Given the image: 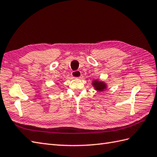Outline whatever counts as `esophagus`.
I'll return each mask as SVG.
<instances>
[{
	"instance_id": "1",
	"label": "esophagus",
	"mask_w": 157,
	"mask_h": 157,
	"mask_svg": "<svg viewBox=\"0 0 157 157\" xmlns=\"http://www.w3.org/2000/svg\"><path fill=\"white\" fill-rule=\"evenodd\" d=\"M81 75H82L81 72H80V71H79V70L74 71H72V73H71V76L75 78H79L80 77H81Z\"/></svg>"
}]
</instances>
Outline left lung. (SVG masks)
<instances>
[{"instance_id":"obj_1","label":"left lung","mask_w":157,"mask_h":157,"mask_svg":"<svg viewBox=\"0 0 157 157\" xmlns=\"http://www.w3.org/2000/svg\"><path fill=\"white\" fill-rule=\"evenodd\" d=\"M92 86L98 91H103L107 90V85L105 82L98 79H94L92 82Z\"/></svg>"}]
</instances>
